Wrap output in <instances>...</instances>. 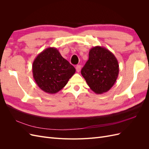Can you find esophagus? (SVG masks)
<instances>
[{"label": "esophagus", "mask_w": 149, "mask_h": 149, "mask_svg": "<svg viewBox=\"0 0 149 149\" xmlns=\"http://www.w3.org/2000/svg\"><path fill=\"white\" fill-rule=\"evenodd\" d=\"M81 65H77L76 67V71L77 72H79L81 71Z\"/></svg>", "instance_id": "34e87169"}]
</instances>
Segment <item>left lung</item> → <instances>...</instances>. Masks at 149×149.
Here are the masks:
<instances>
[{"label": "left lung", "mask_w": 149, "mask_h": 149, "mask_svg": "<svg viewBox=\"0 0 149 149\" xmlns=\"http://www.w3.org/2000/svg\"><path fill=\"white\" fill-rule=\"evenodd\" d=\"M119 72L118 60L107 48L96 46L89 52V59L81 73L89 87L96 94H102L113 86Z\"/></svg>", "instance_id": "left-lung-1"}]
</instances>
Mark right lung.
Listing matches in <instances>:
<instances>
[{
  "instance_id": "1",
  "label": "right lung",
  "mask_w": 149,
  "mask_h": 149,
  "mask_svg": "<svg viewBox=\"0 0 149 149\" xmlns=\"http://www.w3.org/2000/svg\"><path fill=\"white\" fill-rule=\"evenodd\" d=\"M32 72L36 83L42 91L55 94L65 86L76 70L56 48L49 47L35 58Z\"/></svg>"
}]
</instances>
